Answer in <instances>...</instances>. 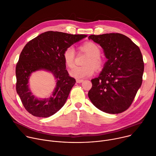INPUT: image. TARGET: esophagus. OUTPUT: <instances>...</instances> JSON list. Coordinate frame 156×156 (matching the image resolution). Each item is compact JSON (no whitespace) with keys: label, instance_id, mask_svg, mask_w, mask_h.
Returning <instances> with one entry per match:
<instances>
[{"label":"esophagus","instance_id":"34e87169","mask_svg":"<svg viewBox=\"0 0 156 156\" xmlns=\"http://www.w3.org/2000/svg\"><path fill=\"white\" fill-rule=\"evenodd\" d=\"M83 81V80H76V83H81Z\"/></svg>","mask_w":156,"mask_h":156}]
</instances>
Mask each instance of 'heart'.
I'll list each match as a JSON object with an SVG mask.
<instances>
[{
  "instance_id": "b5f03b06",
  "label": "heart",
  "mask_w": 156,
  "mask_h": 156,
  "mask_svg": "<svg viewBox=\"0 0 156 156\" xmlns=\"http://www.w3.org/2000/svg\"><path fill=\"white\" fill-rule=\"evenodd\" d=\"M81 51L88 54L84 66H75L69 71V75L72 77L81 79L88 77L94 73V67L99 69L103 65V61L100 57L101 49L98 45L91 41H88L82 45L80 47ZM76 51L73 46L66 48L63 55L65 64L69 68L72 67L75 63Z\"/></svg>"
}]
</instances>
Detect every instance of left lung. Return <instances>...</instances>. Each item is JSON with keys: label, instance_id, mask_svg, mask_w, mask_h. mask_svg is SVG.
I'll use <instances>...</instances> for the list:
<instances>
[{"label": "left lung", "instance_id": "left-lung-1", "mask_svg": "<svg viewBox=\"0 0 156 156\" xmlns=\"http://www.w3.org/2000/svg\"><path fill=\"white\" fill-rule=\"evenodd\" d=\"M103 49L108 61L92 79L90 100L98 109L118 114L128 109L143 82L144 65L138 46L124 35L111 33L88 37Z\"/></svg>", "mask_w": 156, "mask_h": 156}]
</instances>
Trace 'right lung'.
<instances>
[{"instance_id": "obj_1", "label": "right lung", "mask_w": 156, "mask_h": 156, "mask_svg": "<svg viewBox=\"0 0 156 156\" xmlns=\"http://www.w3.org/2000/svg\"><path fill=\"white\" fill-rule=\"evenodd\" d=\"M87 37L86 35L48 31L25 45L16 65V90L24 108L30 114L47 118L64 106L76 80L69 76L66 69L63 52L66 48ZM38 70L51 73L57 80L56 87L47 98H36L27 84L31 74Z\"/></svg>"}]
</instances>
